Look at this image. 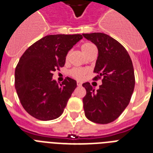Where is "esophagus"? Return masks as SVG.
Instances as JSON below:
<instances>
[{"mask_svg":"<svg viewBox=\"0 0 153 153\" xmlns=\"http://www.w3.org/2000/svg\"><path fill=\"white\" fill-rule=\"evenodd\" d=\"M82 82H80V81L77 82V85H78V86H82Z\"/></svg>","mask_w":153,"mask_h":153,"instance_id":"esophagus-1","label":"esophagus"}]
</instances>
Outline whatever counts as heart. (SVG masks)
<instances>
[{
    "mask_svg": "<svg viewBox=\"0 0 153 153\" xmlns=\"http://www.w3.org/2000/svg\"><path fill=\"white\" fill-rule=\"evenodd\" d=\"M94 48H95V46L93 44H91V43H84L81 46L82 51V52L85 55H86L87 53L90 52ZM67 57H68V55H67ZM86 74V70L82 69V68H74V69H72L71 71V75L77 79H82V78H84Z\"/></svg>",
    "mask_w": 153,
    "mask_h": 153,
    "instance_id": "obj_1",
    "label": "heart"
}]
</instances>
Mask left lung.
I'll return each instance as SVG.
<instances>
[{"mask_svg": "<svg viewBox=\"0 0 153 153\" xmlns=\"http://www.w3.org/2000/svg\"><path fill=\"white\" fill-rule=\"evenodd\" d=\"M98 50L94 72L102 78V84L95 89L85 82L86 94L82 99L85 115L90 121L108 124L115 121L130 102L135 86L132 60L126 49L116 39L101 32L82 34Z\"/></svg>", "mask_w": 153, "mask_h": 153, "instance_id": "8db88e82", "label": "left lung"}]
</instances>
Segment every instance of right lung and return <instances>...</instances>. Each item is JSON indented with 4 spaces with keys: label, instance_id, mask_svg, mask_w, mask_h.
<instances>
[{
    "label": "right lung",
    "instance_id": "right-lung-1",
    "mask_svg": "<svg viewBox=\"0 0 153 153\" xmlns=\"http://www.w3.org/2000/svg\"><path fill=\"white\" fill-rule=\"evenodd\" d=\"M82 39L80 34L46 36L20 57L15 70V87L31 116L50 121L62 115L77 82L67 77L59 85L52 79L53 72L64 66L68 51Z\"/></svg>",
    "mask_w": 153,
    "mask_h": 153
}]
</instances>
